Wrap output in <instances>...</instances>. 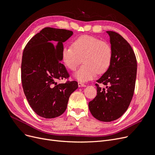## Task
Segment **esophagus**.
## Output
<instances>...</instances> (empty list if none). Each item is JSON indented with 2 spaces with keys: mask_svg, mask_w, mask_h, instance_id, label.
Here are the masks:
<instances>
[{
  "mask_svg": "<svg viewBox=\"0 0 155 155\" xmlns=\"http://www.w3.org/2000/svg\"><path fill=\"white\" fill-rule=\"evenodd\" d=\"M78 87H86V85L82 83V82H78Z\"/></svg>",
  "mask_w": 155,
  "mask_h": 155,
  "instance_id": "obj_1",
  "label": "esophagus"
}]
</instances>
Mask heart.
<instances>
[{
  "instance_id": "b5f03b06",
  "label": "heart",
  "mask_w": 155,
  "mask_h": 155,
  "mask_svg": "<svg viewBox=\"0 0 155 155\" xmlns=\"http://www.w3.org/2000/svg\"><path fill=\"white\" fill-rule=\"evenodd\" d=\"M112 57V48L109 44L89 35L76 38L72 46H65L61 51L62 63L71 71L76 70L82 57L84 64L74 74L81 82L92 80L96 73H105L111 64Z\"/></svg>"
}]
</instances>
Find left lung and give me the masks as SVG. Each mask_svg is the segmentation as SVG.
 I'll return each instance as SVG.
<instances>
[{"mask_svg": "<svg viewBox=\"0 0 155 155\" xmlns=\"http://www.w3.org/2000/svg\"><path fill=\"white\" fill-rule=\"evenodd\" d=\"M112 48V61L107 71L96 82L97 95L89 103L94 117L110 122L123 116L130 104L134 93L137 76V59L134 51L120 34L107 31Z\"/></svg>", "mask_w": 155, "mask_h": 155, "instance_id": "left-lung-1", "label": "left lung"}]
</instances>
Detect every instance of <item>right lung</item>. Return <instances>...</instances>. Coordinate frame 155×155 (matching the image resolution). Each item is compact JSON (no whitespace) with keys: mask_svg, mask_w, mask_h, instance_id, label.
I'll list each match as a JSON object with an SVG mask.
<instances>
[{"mask_svg":"<svg viewBox=\"0 0 155 155\" xmlns=\"http://www.w3.org/2000/svg\"><path fill=\"white\" fill-rule=\"evenodd\" d=\"M73 34L71 31L46 27L30 39L24 50L23 89L32 110L42 117L55 118L64 113L71 94L78 88L76 81L56 82L70 77L60 61L63 43Z\"/></svg>","mask_w":155,"mask_h":155,"instance_id":"obj_1","label":"right lung"}]
</instances>
